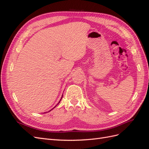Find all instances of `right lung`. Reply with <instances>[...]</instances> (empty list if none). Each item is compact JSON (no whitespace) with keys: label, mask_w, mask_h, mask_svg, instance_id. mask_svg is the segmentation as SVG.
I'll return each mask as SVG.
<instances>
[{"label":"right lung","mask_w":149,"mask_h":149,"mask_svg":"<svg viewBox=\"0 0 149 149\" xmlns=\"http://www.w3.org/2000/svg\"><path fill=\"white\" fill-rule=\"evenodd\" d=\"M62 97H63V96H62ZM61 98H62V97H61ZM60 101H61V100H60ZM60 102H59V103H60Z\"/></svg>","instance_id":"1"}]
</instances>
